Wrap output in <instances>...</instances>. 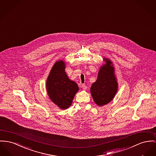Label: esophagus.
Wrapping results in <instances>:
<instances>
[{"label": "esophagus", "instance_id": "1", "mask_svg": "<svg viewBox=\"0 0 156 156\" xmlns=\"http://www.w3.org/2000/svg\"><path fill=\"white\" fill-rule=\"evenodd\" d=\"M82 89H83L84 90H86L87 89V86H85L84 84H82Z\"/></svg>", "mask_w": 156, "mask_h": 156}]
</instances>
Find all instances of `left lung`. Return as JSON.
Masks as SVG:
<instances>
[{
  "label": "left lung",
  "mask_w": 156,
  "mask_h": 156,
  "mask_svg": "<svg viewBox=\"0 0 156 156\" xmlns=\"http://www.w3.org/2000/svg\"><path fill=\"white\" fill-rule=\"evenodd\" d=\"M103 59L105 64L100 67L97 80L90 87L94 102L99 106L112 101L118 88L112 62L107 58Z\"/></svg>",
  "instance_id": "1"
}]
</instances>
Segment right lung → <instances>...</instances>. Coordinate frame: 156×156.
<instances>
[{
    "instance_id": "add662e5",
    "label": "right lung",
    "mask_w": 156,
    "mask_h": 156,
    "mask_svg": "<svg viewBox=\"0 0 156 156\" xmlns=\"http://www.w3.org/2000/svg\"><path fill=\"white\" fill-rule=\"evenodd\" d=\"M66 62H55L46 82V89L50 99L61 109L69 108L73 98L79 91L77 83L71 80L65 72Z\"/></svg>"
}]
</instances>
